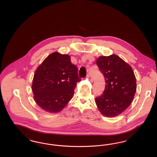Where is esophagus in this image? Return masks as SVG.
Instances as JSON below:
<instances>
[{"instance_id":"1","label":"esophagus","mask_w":157,"mask_h":157,"mask_svg":"<svg viewBox=\"0 0 157 157\" xmlns=\"http://www.w3.org/2000/svg\"><path fill=\"white\" fill-rule=\"evenodd\" d=\"M87 78L89 79V81H90V82H92V77H91L90 74H88L87 75Z\"/></svg>"}]
</instances>
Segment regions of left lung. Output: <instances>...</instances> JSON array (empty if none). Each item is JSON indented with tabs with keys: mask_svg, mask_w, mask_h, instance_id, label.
<instances>
[{
	"mask_svg": "<svg viewBox=\"0 0 157 157\" xmlns=\"http://www.w3.org/2000/svg\"><path fill=\"white\" fill-rule=\"evenodd\" d=\"M97 65L105 79L104 93L95 98L100 112L114 117L131 104L136 90V78L131 67L116 55L100 56Z\"/></svg>",
	"mask_w": 157,
	"mask_h": 157,
	"instance_id": "1",
	"label": "left lung"
}]
</instances>
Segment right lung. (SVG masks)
Listing matches in <instances>:
<instances>
[{
	"instance_id": "add662e5",
	"label": "right lung",
	"mask_w": 157,
	"mask_h": 157,
	"mask_svg": "<svg viewBox=\"0 0 157 157\" xmlns=\"http://www.w3.org/2000/svg\"><path fill=\"white\" fill-rule=\"evenodd\" d=\"M78 68L72 64L69 55L55 52L37 67L32 89L37 105L47 112L62 111L74 94L80 82Z\"/></svg>"
}]
</instances>
